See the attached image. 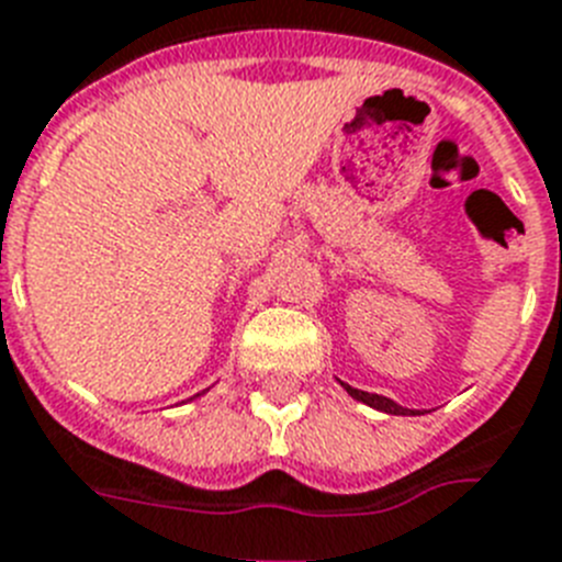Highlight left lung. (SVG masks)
<instances>
[{"instance_id":"left-lung-1","label":"left lung","mask_w":562,"mask_h":562,"mask_svg":"<svg viewBox=\"0 0 562 562\" xmlns=\"http://www.w3.org/2000/svg\"><path fill=\"white\" fill-rule=\"evenodd\" d=\"M345 391L350 393V396H353V398H359V402H364V405L375 407V411H382V414H393V416H416V414H419V411H411V407L396 405V402H393V398L379 396V393L356 391V387H350V384H345Z\"/></svg>"}]
</instances>
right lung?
<instances>
[{"instance_id": "obj_1", "label": "right lung", "mask_w": 562, "mask_h": 562, "mask_svg": "<svg viewBox=\"0 0 562 562\" xmlns=\"http://www.w3.org/2000/svg\"><path fill=\"white\" fill-rule=\"evenodd\" d=\"M198 396H201V393H198Z\"/></svg>"}]
</instances>
